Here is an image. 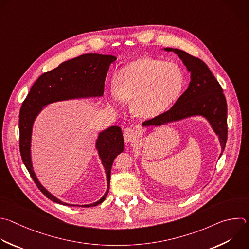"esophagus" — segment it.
Returning a JSON list of instances; mask_svg holds the SVG:
<instances>
[{
	"instance_id": "1",
	"label": "esophagus",
	"mask_w": 249,
	"mask_h": 249,
	"mask_svg": "<svg viewBox=\"0 0 249 249\" xmlns=\"http://www.w3.org/2000/svg\"><path fill=\"white\" fill-rule=\"evenodd\" d=\"M138 133L133 128H126L124 130V140L126 142H133L137 140Z\"/></svg>"
}]
</instances>
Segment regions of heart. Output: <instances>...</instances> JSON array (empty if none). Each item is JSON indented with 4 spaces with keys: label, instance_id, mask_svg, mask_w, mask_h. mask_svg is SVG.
<instances>
[{
    "label": "heart",
    "instance_id": "b5f03b06",
    "mask_svg": "<svg viewBox=\"0 0 249 249\" xmlns=\"http://www.w3.org/2000/svg\"><path fill=\"white\" fill-rule=\"evenodd\" d=\"M183 86L184 74L176 63L142 57L115 74L109 101L120 107L123 100L132 99L131 107L136 115L153 117L177 99Z\"/></svg>",
    "mask_w": 249,
    "mask_h": 249
}]
</instances>
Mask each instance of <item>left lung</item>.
I'll list each match as a JSON object with an SVG mask.
<instances>
[{"instance_id": "1", "label": "left lung", "mask_w": 249, "mask_h": 249, "mask_svg": "<svg viewBox=\"0 0 249 249\" xmlns=\"http://www.w3.org/2000/svg\"><path fill=\"white\" fill-rule=\"evenodd\" d=\"M164 50L174 52L182 59L188 71L191 72V82L188 89L169 110L142 122V126H160L191 116H202L219 138L222 147L221 156L228 136L227 102L222 87L201 59L179 49L164 48Z\"/></svg>"}]
</instances>
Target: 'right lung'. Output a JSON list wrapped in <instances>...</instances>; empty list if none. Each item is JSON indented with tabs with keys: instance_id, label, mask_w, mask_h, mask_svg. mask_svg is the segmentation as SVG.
I'll return each mask as SVG.
<instances>
[{
	"instance_id": "right-lung-1",
	"label": "right lung",
	"mask_w": 249,
	"mask_h": 249,
	"mask_svg": "<svg viewBox=\"0 0 249 249\" xmlns=\"http://www.w3.org/2000/svg\"><path fill=\"white\" fill-rule=\"evenodd\" d=\"M115 60L116 56L114 55L86 53L64 61L37 79L21 106L19 111V149L21 158L38 189L53 202L81 207H92L102 203L109 191L113 160L124 150L123 134L118 126H110L100 132L96 142V148L107 174V192L100 200L94 203L74 205L56 198L37 179L31 160V136L34 121L43 110V107L50 104L73 99L102 97L109 65Z\"/></svg>"
}]
</instances>
